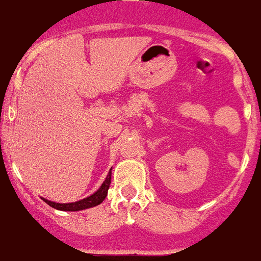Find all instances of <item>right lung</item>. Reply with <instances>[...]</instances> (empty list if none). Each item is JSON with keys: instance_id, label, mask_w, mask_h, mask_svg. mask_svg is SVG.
I'll use <instances>...</instances> for the list:
<instances>
[{"instance_id": "right-lung-1", "label": "right lung", "mask_w": 261, "mask_h": 261, "mask_svg": "<svg viewBox=\"0 0 261 261\" xmlns=\"http://www.w3.org/2000/svg\"><path fill=\"white\" fill-rule=\"evenodd\" d=\"M110 184H111V169H110V173L107 174L106 179L103 181L101 186L94 194H91L90 197H86L83 200L76 201V202H67V204H59V202H54V201L46 200V198H42V201H45L46 204L49 206L55 207L57 211H64V212H77V211H84V209H88V207H94L96 205L101 204L105 198L107 197V193H109Z\"/></svg>"}]
</instances>
